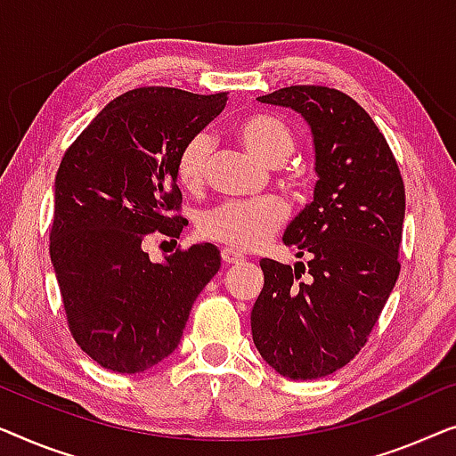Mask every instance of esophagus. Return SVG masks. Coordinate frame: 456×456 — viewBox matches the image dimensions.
I'll use <instances>...</instances> for the list:
<instances>
[{
  "label": "esophagus",
  "mask_w": 456,
  "mask_h": 456,
  "mask_svg": "<svg viewBox=\"0 0 456 456\" xmlns=\"http://www.w3.org/2000/svg\"><path fill=\"white\" fill-rule=\"evenodd\" d=\"M221 258H223V262H225V265H237V262L243 260V256L233 248H223L221 249Z\"/></svg>",
  "instance_id": "1"
}]
</instances>
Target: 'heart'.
<instances>
[{"instance_id": "1", "label": "heart", "mask_w": 456, "mask_h": 456, "mask_svg": "<svg viewBox=\"0 0 456 456\" xmlns=\"http://www.w3.org/2000/svg\"><path fill=\"white\" fill-rule=\"evenodd\" d=\"M235 134L254 157L268 165L283 163L295 146L289 126L268 113H256L240 119ZM210 152H213V138L207 132H198L185 140L175 159V175L182 188H200L207 177ZM285 216L287 208L279 198L225 202L200 216L198 231L207 240L227 243L231 248L256 249L277 233Z\"/></svg>"}]
</instances>
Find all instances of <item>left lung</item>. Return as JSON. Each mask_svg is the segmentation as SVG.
Instances as JSON below:
<instances>
[{"instance_id":"1","label":"left lung","mask_w":456,"mask_h":456,"mask_svg":"<svg viewBox=\"0 0 456 456\" xmlns=\"http://www.w3.org/2000/svg\"><path fill=\"white\" fill-rule=\"evenodd\" d=\"M258 101L307 121L318 182L283 235L307 265L260 260L252 338L281 376L312 380L359 354L399 279L405 185L387 138L349 94L304 85Z\"/></svg>"}]
</instances>
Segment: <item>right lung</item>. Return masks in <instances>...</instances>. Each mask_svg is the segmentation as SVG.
Returning a JSON list of instances; mask_svg holds the SVG:
<instances>
[{
    "label": "right lung",
    "instance_id": "add662e5",
    "mask_svg": "<svg viewBox=\"0 0 456 456\" xmlns=\"http://www.w3.org/2000/svg\"><path fill=\"white\" fill-rule=\"evenodd\" d=\"M227 93L142 86L113 99L74 140L55 175L49 254L76 343L105 370L138 374L177 349L190 310L219 273L213 243L151 262L152 235L179 237L175 159Z\"/></svg>",
    "mask_w": 456,
    "mask_h": 456
}]
</instances>
